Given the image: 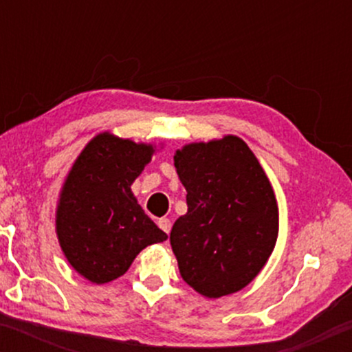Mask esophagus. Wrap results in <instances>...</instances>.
I'll use <instances>...</instances> for the list:
<instances>
[{
  "instance_id": "esophagus-1",
  "label": "esophagus",
  "mask_w": 352,
  "mask_h": 352,
  "mask_svg": "<svg viewBox=\"0 0 352 352\" xmlns=\"http://www.w3.org/2000/svg\"><path fill=\"white\" fill-rule=\"evenodd\" d=\"M157 225H159V227L162 228L164 232L168 235V232H170V228H172V221L168 220V218H159V221H157Z\"/></svg>"
}]
</instances>
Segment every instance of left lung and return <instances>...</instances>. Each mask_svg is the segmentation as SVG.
I'll return each instance as SVG.
<instances>
[{
    "label": "left lung",
    "mask_w": 352,
    "mask_h": 352,
    "mask_svg": "<svg viewBox=\"0 0 352 352\" xmlns=\"http://www.w3.org/2000/svg\"><path fill=\"white\" fill-rule=\"evenodd\" d=\"M173 165L188 207L170 232L182 278L205 298L240 292L263 270L280 228L263 167L236 135L184 145Z\"/></svg>",
    "instance_id": "1"
}]
</instances>
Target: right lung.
Listing matches in <instances>:
<instances>
[{
	"label": "right lung",
	"instance_id": "right-lung-1",
	"mask_svg": "<svg viewBox=\"0 0 352 352\" xmlns=\"http://www.w3.org/2000/svg\"><path fill=\"white\" fill-rule=\"evenodd\" d=\"M153 153L152 144L102 132L64 179L56 235L66 260L87 281L104 285L122 276L145 246L167 240L131 190Z\"/></svg>",
	"mask_w": 352,
	"mask_h": 352
}]
</instances>
